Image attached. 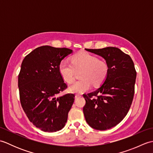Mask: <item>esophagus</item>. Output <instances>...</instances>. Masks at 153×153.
Listing matches in <instances>:
<instances>
[{
	"instance_id": "esophagus-1",
	"label": "esophagus",
	"mask_w": 153,
	"mask_h": 153,
	"mask_svg": "<svg viewBox=\"0 0 153 153\" xmlns=\"http://www.w3.org/2000/svg\"><path fill=\"white\" fill-rule=\"evenodd\" d=\"M82 97V96H81L80 95H77H77H75V99H78V98H79V97Z\"/></svg>"
}]
</instances>
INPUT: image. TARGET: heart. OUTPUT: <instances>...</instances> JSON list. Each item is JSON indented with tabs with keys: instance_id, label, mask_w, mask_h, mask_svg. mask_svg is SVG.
I'll use <instances>...</instances> for the list:
<instances>
[{
	"instance_id": "b5f03b06",
	"label": "heart",
	"mask_w": 153,
	"mask_h": 153,
	"mask_svg": "<svg viewBox=\"0 0 153 153\" xmlns=\"http://www.w3.org/2000/svg\"><path fill=\"white\" fill-rule=\"evenodd\" d=\"M76 69H82L80 74L82 79L71 84L68 89L71 93L81 94L89 90L92 83L95 86L100 85L106 78L109 68L105 61L98 60L87 53L75 55L71 58V63L63 60L58 66L61 77L67 83L73 82Z\"/></svg>"
}]
</instances>
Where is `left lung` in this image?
<instances>
[{
	"instance_id": "1",
	"label": "left lung",
	"mask_w": 153,
	"mask_h": 153,
	"mask_svg": "<svg viewBox=\"0 0 153 153\" xmlns=\"http://www.w3.org/2000/svg\"><path fill=\"white\" fill-rule=\"evenodd\" d=\"M85 49L103 58L108 66L102 85L95 91L83 95L86 104L83 110L87 123L93 129L106 130L118 124L128 112L137 74L131 58L118 48Z\"/></svg>"
}]
</instances>
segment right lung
<instances>
[{"label": "right lung", "instance_id": "1", "mask_svg": "<svg viewBox=\"0 0 153 153\" xmlns=\"http://www.w3.org/2000/svg\"><path fill=\"white\" fill-rule=\"evenodd\" d=\"M72 53L67 48L45 45L31 51L22 63L18 76L21 105L30 121L43 131H59L66 125L75 96H58L67 88L58 66Z\"/></svg>", "mask_w": 153, "mask_h": 153}]
</instances>
